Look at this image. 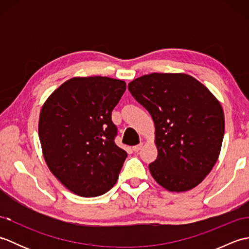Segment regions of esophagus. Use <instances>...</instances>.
Instances as JSON below:
<instances>
[{
	"label": "esophagus",
	"mask_w": 249,
	"mask_h": 249,
	"mask_svg": "<svg viewBox=\"0 0 249 249\" xmlns=\"http://www.w3.org/2000/svg\"><path fill=\"white\" fill-rule=\"evenodd\" d=\"M142 146H143V143H142V142H141V143H139L138 145L133 146V150H134V152H139L141 150Z\"/></svg>",
	"instance_id": "34e87169"
}]
</instances>
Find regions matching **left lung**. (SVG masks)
I'll use <instances>...</instances> for the list:
<instances>
[{
	"label": "left lung",
	"mask_w": 249,
	"mask_h": 249,
	"mask_svg": "<svg viewBox=\"0 0 249 249\" xmlns=\"http://www.w3.org/2000/svg\"><path fill=\"white\" fill-rule=\"evenodd\" d=\"M128 89L155 125L158 154L149 165L152 177L169 192L197 186L213 169L223 143L218 99L186 73L153 72L129 82Z\"/></svg>",
	"instance_id": "left-lung-1"
}]
</instances>
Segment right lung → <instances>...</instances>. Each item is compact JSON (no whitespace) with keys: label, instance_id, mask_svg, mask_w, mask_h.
Instances as JSON below:
<instances>
[{"label":"right lung","instance_id":"right-lung-1","mask_svg":"<svg viewBox=\"0 0 249 249\" xmlns=\"http://www.w3.org/2000/svg\"><path fill=\"white\" fill-rule=\"evenodd\" d=\"M126 89L123 80L75 77L43 105L38 135L52 174L80 197H97L113 187L127 153L114 143L111 112Z\"/></svg>","mask_w":249,"mask_h":249}]
</instances>
